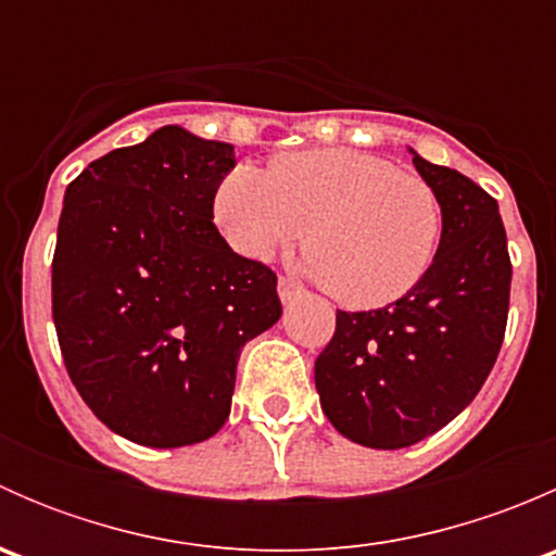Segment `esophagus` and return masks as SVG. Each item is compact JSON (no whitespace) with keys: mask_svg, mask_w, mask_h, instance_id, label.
Wrapping results in <instances>:
<instances>
[{"mask_svg":"<svg viewBox=\"0 0 556 556\" xmlns=\"http://www.w3.org/2000/svg\"><path fill=\"white\" fill-rule=\"evenodd\" d=\"M277 290H279V299H282V304H293V301H299L301 295H304V288H301V285L290 277H279Z\"/></svg>","mask_w":556,"mask_h":556,"instance_id":"obj_1","label":"esophagus"}]
</instances>
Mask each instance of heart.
<instances>
[{"instance_id":"obj_1","label":"heart","mask_w":556,"mask_h":556,"mask_svg":"<svg viewBox=\"0 0 556 556\" xmlns=\"http://www.w3.org/2000/svg\"><path fill=\"white\" fill-rule=\"evenodd\" d=\"M215 223L239 255L263 261L303 237L312 277L352 309L412 293L439 252L444 212L433 185L357 150H304L268 172L237 166L212 201Z\"/></svg>"}]
</instances>
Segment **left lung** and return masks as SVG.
<instances>
[{
    "label": "left lung",
    "mask_w": 556,
    "mask_h": 556,
    "mask_svg": "<svg viewBox=\"0 0 556 556\" xmlns=\"http://www.w3.org/2000/svg\"><path fill=\"white\" fill-rule=\"evenodd\" d=\"M444 231L422 282L382 309L336 312L314 363L325 417L344 439L403 450L450 425L490 377L506 336L511 257L497 201L414 153Z\"/></svg>",
    "instance_id": "obj_1"
}]
</instances>
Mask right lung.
<instances>
[{
    "label": "right lung",
    "instance_id": "add662e5",
    "mask_svg": "<svg viewBox=\"0 0 556 556\" xmlns=\"http://www.w3.org/2000/svg\"><path fill=\"white\" fill-rule=\"evenodd\" d=\"M233 164V144L164 126L66 188L53 252L61 355L88 408L134 444L215 435L244 344L282 314L277 274L212 223Z\"/></svg>",
    "mask_w": 556,
    "mask_h": 556
}]
</instances>
